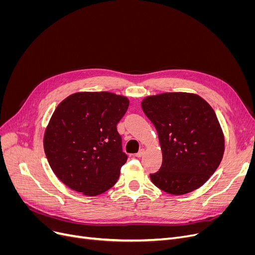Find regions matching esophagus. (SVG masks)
Instances as JSON below:
<instances>
[{
    "label": "esophagus",
    "instance_id": "obj_1",
    "mask_svg": "<svg viewBox=\"0 0 255 255\" xmlns=\"http://www.w3.org/2000/svg\"><path fill=\"white\" fill-rule=\"evenodd\" d=\"M143 154H144V150H143V149H140L139 151H138V152L135 154V156H136V157H141V156L143 155Z\"/></svg>",
    "mask_w": 255,
    "mask_h": 255
}]
</instances>
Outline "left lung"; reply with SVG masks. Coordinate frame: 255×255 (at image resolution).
Listing matches in <instances>:
<instances>
[{
  "instance_id": "left-lung-1",
  "label": "left lung",
  "mask_w": 255,
  "mask_h": 255,
  "mask_svg": "<svg viewBox=\"0 0 255 255\" xmlns=\"http://www.w3.org/2000/svg\"><path fill=\"white\" fill-rule=\"evenodd\" d=\"M142 111L155 127L163 152L153 184L171 195L199 188L218 168L225 137L214 110L201 97L166 92L146 97Z\"/></svg>"
}]
</instances>
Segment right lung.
I'll return each instance as SVG.
<instances>
[{
	"label": "right lung",
	"mask_w": 255,
	"mask_h": 255,
	"mask_svg": "<svg viewBox=\"0 0 255 255\" xmlns=\"http://www.w3.org/2000/svg\"><path fill=\"white\" fill-rule=\"evenodd\" d=\"M128 100L112 92H76L54 111L43 138L53 172L69 188L97 196L113 187L128 155L117 125Z\"/></svg>",
	"instance_id": "obj_1"
}]
</instances>
